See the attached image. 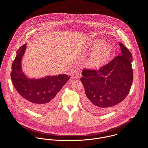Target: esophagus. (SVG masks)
<instances>
[{"instance_id": "esophagus-1", "label": "esophagus", "mask_w": 148, "mask_h": 148, "mask_svg": "<svg viewBox=\"0 0 148 148\" xmlns=\"http://www.w3.org/2000/svg\"><path fill=\"white\" fill-rule=\"evenodd\" d=\"M71 74L72 77H73V78H74V79H77V78H78L79 75V73L78 72V71H74V70L71 71Z\"/></svg>"}]
</instances>
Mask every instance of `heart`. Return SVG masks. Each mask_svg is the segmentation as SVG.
Segmentation results:
<instances>
[{
  "label": "heart",
  "instance_id": "obj_1",
  "mask_svg": "<svg viewBox=\"0 0 148 148\" xmlns=\"http://www.w3.org/2000/svg\"><path fill=\"white\" fill-rule=\"evenodd\" d=\"M100 43L97 42L96 47L100 46ZM112 47L106 44L101 45L94 52L90 59V63L94 66H99L105 63L112 53Z\"/></svg>",
  "mask_w": 148,
  "mask_h": 148
}]
</instances>
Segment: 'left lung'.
Instances as JSON below:
<instances>
[{"label": "left lung", "mask_w": 148, "mask_h": 148, "mask_svg": "<svg viewBox=\"0 0 148 148\" xmlns=\"http://www.w3.org/2000/svg\"><path fill=\"white\" fill-rule=\"evenodd\" d=\"M120 55L99 70L84 68L80 80L86 96L84 104L90 110L104 113L122 102L128 95L133 82V58L122 43Z\"/></svg>", "instance_id": "1"}]
</instances>
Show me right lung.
Returning <instances> with one entry per match:
<instances>
[{"label":"right lung","instance_id":"right-lung-1","mask_svg":"<svg viewBox=\"0 0 148 148\" xmlns=\"http://www.w3.org/2000/svg\"><path fill=\"white\" fill-rule=\"evenodd\" d=\"M25 48L26 44H24L16 52L17 55L12 64L11 80L20 100L25 106L37 112H44L57 104L59 92L71 76L59 75L39 79H28L21 68V58Z\"/></svg>","mask_w":148,"mask_h":148}]
</instances>
